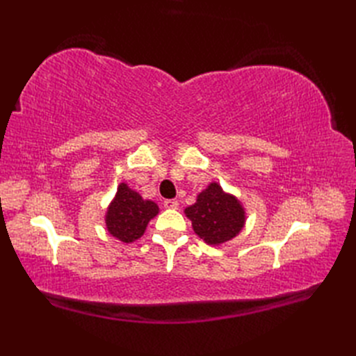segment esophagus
Segmentation results:
<instances>
[{
    "mask_svg": "<svg viewBox=\"0 0 356 356\" xmlns=\"http://www.w3.org/2000/svg\"><path fill=\"white\" fill-rule=\"evenodd\" d=\"M163 204H165V208H168V209H178L179 203L175 199H168V200L163 202Z\"/></svg>",
    "mask_w": 356,
    "mask_h": 356,
    "instance_id": "1",
    "label": "esophagus"
}]
</instances>
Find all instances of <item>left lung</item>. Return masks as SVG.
Here are the masks:
<instances>
[{
  "label": "left lung",
  "instance_id": "1",
  "mask_svg": "<svg viewBox=\"0 0 356 356\" xmlns=\"http://www.w3.org/2000/svg\"><path fill=\"white\" fill-rule=\"evenodd\" d=\"M193 230L208 245H221L232 241L243 229L246 215L241 200L225 193L218 182L197 195L196 203L186 208Z\"/></svg>",
  "mask_w": 356,
  "mask_h": 356
}]
</instances>
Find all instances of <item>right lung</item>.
I'll return each mask as SVG.
<instances>
[{
	"mask_svg": "<svg viewBox=\"0 0 356 356\" xmlns=\"http://www.w3.org/2000/svg\"><path fill=\"white\" fill-rule=\"evenodd\" d=\"M159 213L157 203L143 199L126 182L117 187V193L105 213L106 230L123 243H131L144 234L149 220Z\"/></svg>",
	"mask_w": 356,
	"mask_h": 356,
	"instance_id": "right-lung-1",
	"label": "right lung"
}]
</instances>
